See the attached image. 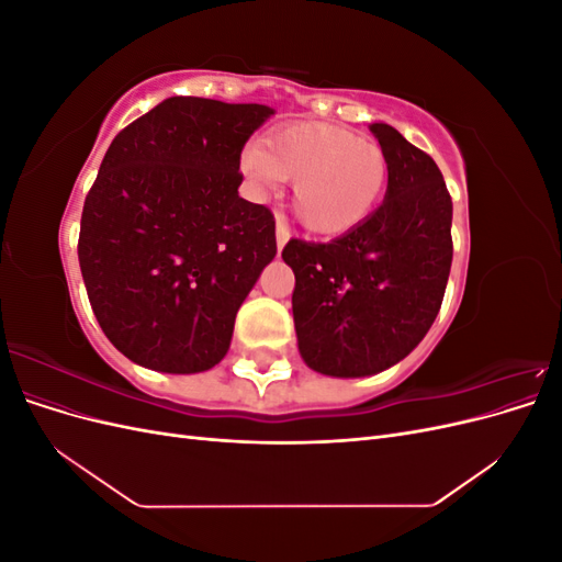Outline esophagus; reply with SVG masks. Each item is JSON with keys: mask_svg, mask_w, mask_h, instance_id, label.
Returning a JSON list of instances; mask_svg holds the SVG:
<instances>
[{"mask_svg": "<svg viewBox=\"0 0 562 562\" xmlns=\"http://www.w3.org/2000/svg\"><path fill=\"white\" fill-rule=\"evenodd\" d=\"M288 239H291V232H288V227L283 225V220H279V223H277V246H279V250L288 244Z\"/></svg>", "mask_w": 562, "mask_h": 562, "instance_id": "34e87169", "label": "esophagus"}]
</instances>
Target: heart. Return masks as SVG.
I'll list each match as a JSON object with an SVG mask.
<instances>
[{"mask_svg":"<svg viewBox=\"0 0 562 562\" xmlns=\"http://www.w3.org/2000/svg\"><path fill=\"white\" fill-rule=\"evenodd\" d=\"M241 171L258 194L295 182L293 213L314 234H342L375 206L386 184L380 145L326 124H291L271 131L262 147L241 155Z\"/></svg>","mask_w":562,"mask_h":562,"instance_id":"1","label":"heart"}]
</instances>
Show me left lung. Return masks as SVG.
<instances>
[{"mask_svg": "<svg viewBox=\"0 0 562 562\" xmlns=\"http://www.w3.org/2000/svg\"><path fill=\"white\" fill-rule=\"evenodd\" d=\"M386 159V194L328 244L291 239L293 318L304 363L363 378L405 359L429 333L452 265V199L436 161L389 124H370Z\"/></svg>", "mask_w": 562, "mask_h": 562, "instance_id": "obj_1", "label": "left lung"}]
</instances>
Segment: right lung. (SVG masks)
Instances as JSON below:
<instances>
[{
	"mask_svg": "<svg viewBox=\"0 0 562 562\" xmlns=\"http://www.w3.org/2000/svg\"><path fill=\"white\" fill-rule=\"evenodd\" d=\"M274 114L176 95L116 133L83 201L79 267L110 342L161 372L225 359L274 260V215L239 196L241 149Z\"/></svg>",
	"mask_w": 562,
	"mask_h": 562,
	"instance_id": "right-lung-1",
	"label": "right lung"
}]
</instances>
